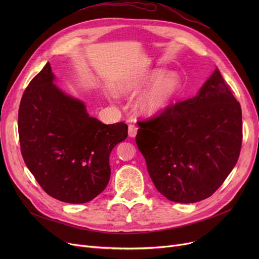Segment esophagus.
<instances>
[{
	"instance_id": "esophagus-1",
	"label": "esophagus",
	"mask_w": 259,
	"mask_h": 259,
	"mask_svg": "<svg viewBox=\"0 0 259 259\" xmlns=\"http://www.w3.org/2000/svg\"><path fill=\"white\" fill-rule=\"evenodd\" d=\"M138 126L134 125V124H129L128 126V133H129V137L130 138H135L137 137V133H138Z\"/></svg>"
}]
</instances>
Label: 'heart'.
Wrapping results in <instances>:
<instances>
[{
  "instance_id": "b5f03b06",
  "label": "heart",
  "mask_w": 259,
  "mask_h": 259,
  "mask_svg": "<svg viewBox=\"0 0 259 259\" xmlns=\"http://www.w3.org/2000/svg\"><path fill=\"white\" fill-rule=\"evenodd\" d=\"M144 89L146 90L134 101V109L142 116L154 117L164 112L178 97L182 89V77L175 71L152 68L127 76L117 85L116 93L128 95Z\"/></svg>"
}]
</instances>
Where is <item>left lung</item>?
<instances>
[{"label": "left lung", "instance_id": "left-lung-1", "mask_svg": "<svg viewBox=\"0 0 259 259\" xmlns=\"http://www.w3.org/2000/svg\"><path fill=\"white\" fill-rule=\"evenodd\" d=\"M241 108L215 68L194 98L139 121L135 142L157 191L171 201L206 199L235 167Z\"/></svg>", "mask_w": 259, "mask_h": 259}]
</instances>
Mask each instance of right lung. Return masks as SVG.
Returning <instances> with one entry per match:
<instances>
[{
  "instance_id": "right-lung-1",
  "label": "right lung",
  "mask_w": 259,
  "mask_h": 259,
  "mask_svg": "<svg viewBox=\"0 0 259 259\" xmlns=\"http://www.w3.org/2000/svg\"><path fill=\"white\" fill-rule=\"evenodd\" d=\"M49 63L26 88L19 109V137L25 164L51 197L84 203L110 180L109 156L128 137L125 122L105 125L84 102L62 91Z\"/></svg>"
}]
</instances>
